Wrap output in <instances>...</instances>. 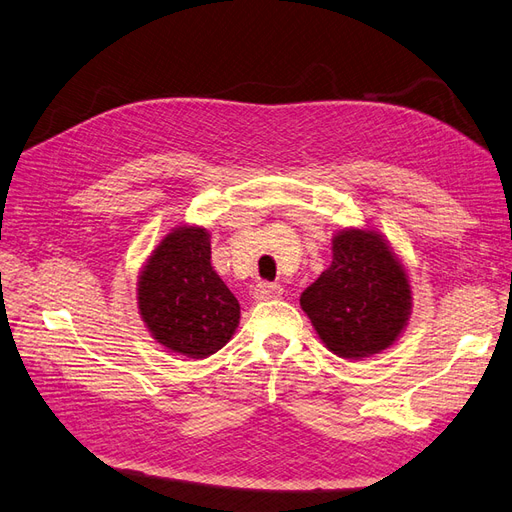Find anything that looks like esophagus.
Here are the masks:
<instances>
[{"mask_svg": "<svg viewBox=\"0 0 512 512\" xmlns=\"http://www.w3.org/2000/svg\"><path fill=\"white\" fill-rule=\"evenodd\" d=\"M282 297V286L278 284H258L254 288V299L256 301H271V299H278Z\"/></svg>", "mask_w": 512, "mask_h": 512, "instance_id": "esophagus-1", "label": "esophagus"}]
</instances>
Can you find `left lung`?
I'll return each instance as SVG.
<instances>
[{
	"instance_id": "1",
	"label": "left lung",
	"mask_w": 512,
	"mask_h": 512,
	"mask_svg": "<svg viewBox=\"0 0 512 512\" xmlns=\"http://www.w3.org/2000/svg\"><path fill=\"white\" fill-rule=\"evenodd\" d=\"M299 301L327 351L342 359L394 347L413 310L405 262L375 228L338 230L331 239V265Z\"/></svg>"
}]
</instances>
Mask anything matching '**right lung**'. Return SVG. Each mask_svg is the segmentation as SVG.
Here are the masks:
<instances>
[{"instance_id":"add662e5","label":"right lung","mask_w":512,"mask_h":512,"mask_svg":"<svg viewBox=\"0 0 512 512\" xmlns=\"http://www.w3.org/2000/svg\"><path fill=\"white\" fill-rule=\"evenodd\" d=\"M137 312L170 353L204 359L226 347L241 306L211 265V234L185 224L165 232L137 275Z\"/></svg>"}]
</instances>
